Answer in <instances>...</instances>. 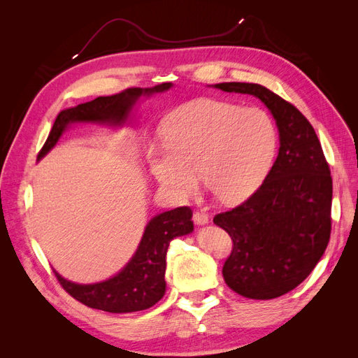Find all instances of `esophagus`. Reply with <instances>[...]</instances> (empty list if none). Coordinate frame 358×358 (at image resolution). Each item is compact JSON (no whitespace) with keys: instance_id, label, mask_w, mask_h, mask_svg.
<instances>
[{"instance_id":"esophagus-1","label":"esophagus","mask_w":358,"mask_h":358,"mask_svg":"<svg viewBox=\"0 0 358 358\" xmlns=\"http://www.w3.org/2000/svg\"><path fill=\"white\" fill-rule=\"evenodd\" d=\"M194 222H196V225H206L209 224V216L203 213V212H196L194 213Z\"/></svg>"}]
</instances>
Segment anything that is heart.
Instances as JSON below:
<instances>
[{"label": "heart", "mask_w": 358, "mask_h": 358, "mask_svg": "<svg viewBox=\"0 0 358 358\" xmlns=\"http://www.w3.org/2000/svg\"><path fill=\"white\" fill-rule=\"evenodd\" d=\"M164 145L150 148V170L176 199H188L203 182L225 203L258 189L273 164L278 128L258 107L199 99L180 106L162 127Z\"/></svg>", "instance_id": "obj_1"}]
</instances>
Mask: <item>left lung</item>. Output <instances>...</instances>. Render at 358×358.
<instances>
[{
	"label": "left lung",
	"instance_id": "1",
	"mask_svg": "<svg viewBox=\"0 0 358 358\" xmlns=\"http://www.w3.org/2000/svg\"><path fill=\"white\" fill-rule=\"evenodd\" d=\"M212 88L254 95L278 127V157L262 187L213 218L233 241L222 267L225 284L248 299H276L309 276L329 245L330 169L315 129L279 95L257 83L224 82Z\"/></svg>",
	"mask_w": 358,
	"mask_h": 358
}]
</instances>
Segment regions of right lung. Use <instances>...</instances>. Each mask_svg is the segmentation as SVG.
Wrapping results in <instances>:
<instances>
[{
  "mask_svg": "<svg viewBox=\"0 0 358 358\" xmlns=\"http://www.w3.org/2000/svg\"><path fill=\"white\" fill-rule=\"evenodd\" d=\"M173 83H161L152 88H128L122 92L99 96L59 112L38 161L45 158L59 142L62 134L73 125L94 124L109 128H122L133 121L136 106L145 96L169 91ZM189 208H176L155 215L142 236L129 262L110 278L94 284H78L55 272L59 284L70 296L83 305L112 313L145 310L158 303L166 292V255L170 242L194 231Z\"/></svg>",
  "mask_w": 358,
  "mask_h": 358,
  "instance_id": "add662e5",
  "label": "right lung"
}]
</instances>
